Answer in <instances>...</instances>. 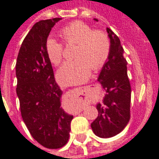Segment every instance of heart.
I'll return each instance as SVG.
<instances>
[{
    "label": "heart",
    "instance_id": "heart-1",
    "mask_svg": "<svg viewBox=\"0 0 159 159\" xmlns=\"http://www.w3.org/2000/svg\"><path fill=\"white\" fill-rule=\"evenodd\" d=\"M59 36L66 45L76 44L74 61H67L57 72L59 83L74 85L86 82L91 68H102L109 59L111 42L106 32L81 21H75L59 30ZM45 52L49 61L59 66L63 59V45L52 37L47 40Z\"/></svg>",
    "mask_w": 159,
    "mask_h": 159
}]
</instances>
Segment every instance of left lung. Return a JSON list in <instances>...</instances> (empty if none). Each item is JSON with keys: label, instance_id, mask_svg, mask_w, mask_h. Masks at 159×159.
Returning a JSON list of instances; mask_svg holds the SVG:
<instances>
[{"label": "left lung", "instance_id": "left-lung-1", "mask_svg": "<svg viewBox=\"0 0 159 159\" xmlns=\"http://www.w3.org/2000/svg\"><path fill=\"white\" fill-rule=\"evenodd\" d=\"M107 31L111 42L110 56L98 77L107 93L103 102L97 104L98 117L91 123L93 133L101 138L115 136L123 131L129 121L131 101V87L123 47L110 28H107Z\"/></svg>", "mask_w": 159, "mask_h": 159}]
</instances>
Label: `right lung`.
<instances>
[{
    "label": "right lung",
    "instance_id": "right-lung-1",
    "mask_svg": "<svg viewBox=\"0 0 159 159\" xmlns=\"http://www.w3.org/2000/svg\"><path fill=\"white\" fill-rule=\"evenodd\" d=\"M60 19L36 23L23 41L16 63V92L22 118L33 138L48 149L68 142L73 118L60 107L62 91L45 52L49 33Z\"/></svg>",
    "mask_w": 159,
    "mask_h": 159
}]
</instances>
